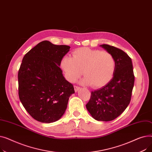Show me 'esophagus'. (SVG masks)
<instances>
[{
  "instance_id": "obj_1",
  "label": "esophagus",
  "mask_w": 152,
  "mask_h": 152,
  "mask_svg": "<svg viewBox=\"0 0 152 152\" xmlns=\"http://www.w3.org/2000/svg\"><path fill=\"white\" fill-rule=\"evenodd\" d=\"M74 87H75V92H77L79 89H80V87H78V86H75Z\"/></svg>"
}]
</instances>
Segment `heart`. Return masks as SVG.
Wrapping results in <instances>:
<instances>
[{"mask_svg":"<svg viewBox=\"0 0 152 152\" xmlns=\"http://www.w3.org/2000/svg\"><path fill=\"white\" fill-rule=\"evenodd\" d=\"M60 66L68 80L75 83L83 72L85 77L81 83L100 87L113 77L115 71V60L111 53L89 48H79L73 52V58L65 56Z\"/></svg>","mask_w":152,"mask_h":152,"instance_id":"1","label":"heart"}]
</instances>
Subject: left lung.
Segmentation results:
<instances>
[{
    "label": "left lung",
    "instance_id": "1",
    "mask_svg": "<svg viewBox=\"0 0 152 152\" xmlns=\"http://www.w3.org/2000/svg\"><path fill=\"white\" fill-rule=\"evenodd\" d=\"M113 56L115 71L113 78L101 88L91 92L86 108L97 121H112L129 104L134 75L131 58L122 50L107 44L100 45Z\"/></svg>",
    "mask_w": 152,
    "mask_h": 152
}]
</instances>
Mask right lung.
Masks as SVG:
<instances>
[{
	"instance_id": "obj_1",
	"label": "right lung",
	"mask_w": 152,
	"mask_h": 152,
	"mask_svg": "<svg viewBox=\"0 0 152 152\" xmlns=\"http://www.w3.org/2000/svg\"><path fill=\"white\" fill-rule=\"evenodd\" d=\"M69 49L44 41L23 58L18 75L19 98L28 113L39 122L58 121L75 93L73 85L66 80L60 68Z\"/></svg>"
}]
</instances>
